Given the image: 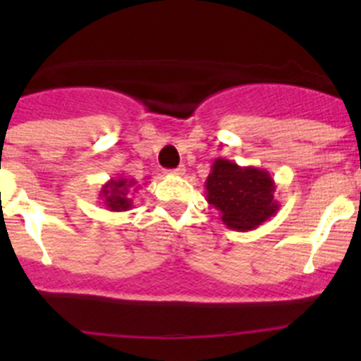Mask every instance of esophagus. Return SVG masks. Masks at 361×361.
Returning a JSON list of instances; mask_svg holds the SVG:
<instances>
[{
	"label": "esophagus",
	"mask_w": 361,
	"mask_h": 361,
	"mask_svg": "<svg viewBox=\"0 0 361 361\" xmlns=\"http://www.w3.org/2000/svg\"><path fill=\"white\" fill-rule=\"evenodd\" d=\"M169 174H176V176H183V174H185V166H178L176 169L169 171Z\"/></svg>",
	"instance_id": "34e87169"
}]
</instances>
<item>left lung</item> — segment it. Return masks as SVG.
<instances>
[{
  "label": "left lung",
  "instance_id": "1",
  "mask_svg": "<svg viewBox=\"0 0 361 361\" xmlns=\"http://www.w3.org/2000/svg\"><path fill=\"white\" fill-rule=\"evenodd\" d=\"M204 187L207 204L220 211V220L232 231H255L279 209L274 180L260 167L216 159Z\"/></svg>",
  "mask_w": 361,
  "mask_h": 361
}]
</instances>
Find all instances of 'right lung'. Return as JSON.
Instances as JSON below:
<instances>
[{"instance_id": "add662e5", "label": "right lung", "mask_w": 361, "mask_h": 361, "mask_svg": "<svg viewBox=\"0 0 361 361\" xmlns=\"http://www.w3.org/2000/svg\"><path fill=\"white\" fill-rule=\"evenodd\" d=\"M137 188L140 185L134 178H111L101 187L99 199L103 201V206L113 213L129 211L133 207V192H136Z\"/></svg>"}]
</instances>
